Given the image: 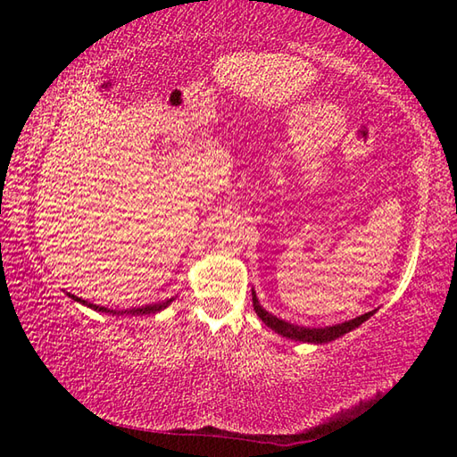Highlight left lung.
Returning a JSON list of instances; mask_svg holds the SVG:
<instances>
[{
    "mask_svg": "<svg viewBox=\"0 0 457 457\" xmlns=\"http://www.w3.org/2000/svg\"><path fill=\"white\" fill-rule=\"evenodd\" d=\"M252 300H253V311H256V314L260 316V320L264 322L268 328H272L280 337L300 340V343H311V345H324V343H330V340H337L338 337H345L346 332L359 328L362 322L369 320L370 316L377 312V311H370V312L357 316V319H353V320L332 324V327L314 328V327H300V324H292V322H286L282 319H278V316H274L272 312H268L266 308L260 304V300H258L256 292H253V290H252Z\"/></svg>",
    "mask_w": 457,
    "mask_h": 457,
    "instance_id": "8db88e82",
    "label": "left lung"
}]
</instances>
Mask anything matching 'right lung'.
<instances>
[{
    "label": "right lung",
    "mask_w": 457,
    "mask_h": 457,
    "mask_svg": "<svg viewBox=\"0 0 457 457\" xmlns=\"http://www.w3.org/2000/svg\"><path fill=\"white\" fill-rule=\"evenodd\" d=\"M68 294V298H72L74 303H80V304H84V306H88V308H92V311H96V312H106V314H117V316H122V314H127V316H143V314H157V312H161V311H165V308L173 303L175 298H167V300H163V303H154V304H145V306H135V308H127V311H111V308H106V306H98V304H92V303H88V300H84V298H79V296H74V294H71V292H66Z\"/></svg>",
    "instance_id": "add662e5"
}]
</instances>
